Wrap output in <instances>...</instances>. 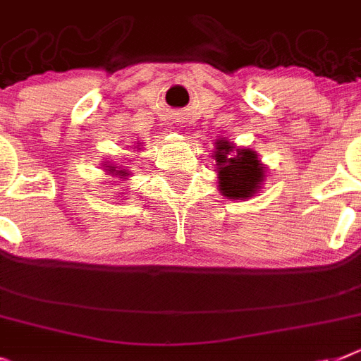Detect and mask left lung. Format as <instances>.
Listing matches in <instances>:
<instances>
[{
  "label": "left lung",
  "mask_w": 361,
  "mask_h": 361,
  "mask_svg": "<svg viewBox=\"0 0 361 361\" xmlns=\"http://www.w3.org/2000/svg\"><path fill=\"white\" fill-rule=\"evenodd\" d=\"M216 149L219 192L228 199L251 197L264 178V169L255 151L236 149V157H231L232 145L223 140Z\"/></svg>",
  "instance_id": "obj_1"
}]
</instances>
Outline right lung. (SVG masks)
<instances>
[{
  "mask_svg": "<svg viewBox=\"0 0 361 361\" xmlns=\"http://www.w3.org/2000/svg\"><path fill=\"white\" fill-rule=\"evenodd\" d=\"M110 168H112V166H110ZM109 171H112V173H114V171H116V173H121V175H127V173H125V171H120V169H114V168H112V169H109Z\"/></svg>",
  "mask_w": 361,
  "mask_h": 361,
  "instance_id": "obj_1",
  "label": "right lung"
}]
</instances>
